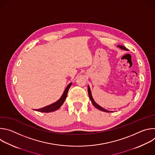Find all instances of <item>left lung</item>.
I'll return each instance as SVG.
<instances>
[{"instance_id":"obj_1","label":"left lung","mask_w":155,"mask_h":155,"mask_svg":"<svg viewBox=\"0 0 155 155\" xmlns=\"http://www.w3.org/2000/svg\"><path fill=\"white\" fill-rule=\"evenodd\" d=\"M117 47H119L120 48L122 49V50H126V51H127V50H128V49H127V48H126L125 47H124V46H122V45H118ZM87 92H88V95H89L90 99V100H91L92 104H93V105H94L96 108H97L98 110H101V111H103V112H112L111 111H108V110H106V109H105V108L101 107L100 105H99L97 104H96V103L95 102V101H94V99H93V96H92V94H91V91L90 87L89 86H87Z\"/></svg>"}]
</instances>
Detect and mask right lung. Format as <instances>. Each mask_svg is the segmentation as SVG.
<instances>
[{
	"label": "right lung",
	"instance_id": "add662e5",
	"mask_svg": "<svg viewBox=\"0 0 155 155\" xmlns=\"http://www.w3.org/2000/svg\"><path fill=\"white\" fill-rule=\"evenodd\" d=\"M72 83H69L68 86L66 87L65 90H64L62 96L61 97V98L58 101H56V102L52 104H50L48 106H46V107H44L43 108H39V109H36L35 110H36V111L37 112H45V113H48V112H54L55 111V110H58V108H59L61 107V106L63 104V103L64 102L65 100V98L66 97H67V95H68V91L69 90V88L71 87V86L72 85Z\"/></svg>",
	"mask_w": 155,
	"mask_h": 155
}]
</instances>
